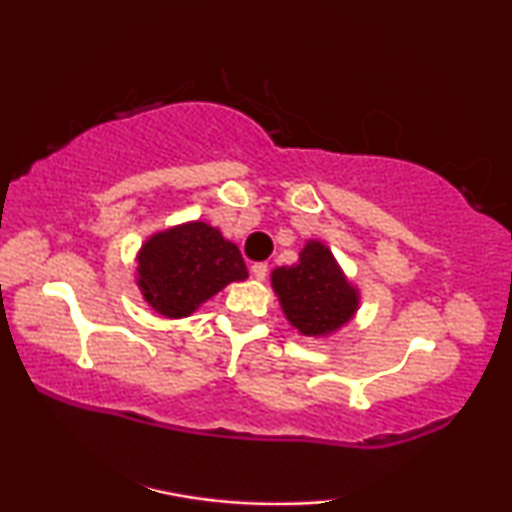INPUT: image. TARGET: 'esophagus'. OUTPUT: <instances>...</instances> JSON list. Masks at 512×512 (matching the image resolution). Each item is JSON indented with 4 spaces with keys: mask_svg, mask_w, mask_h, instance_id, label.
<instances>
[{
    "mask_svg": "<svg viewBox=\"0 0 512 512\" xmlns=\"http://www.w3.org/2000/svg\"><path fill=\"white\" fill-rule=\"evenodd\" d=\"M251 275H254L256 279L268 277V263H254V265H251Z\"/></svg>",
    "mask_w": 512,
    "mask_h": 512,
    "instance_id": "esophagus-1",
    "label": "esophagus"
}]
</instances>
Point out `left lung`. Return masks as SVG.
Here are the masks:
<instances>
[{
    "label": "left lung",
    "instance_id": "obj_1",
    "mask_svg": "<svg viewBox=\"0 0 512 512\" xmlns=\"http://www.w3.org/2000/svg\"><path fill=\"white\" fill-rule=\"evenodd\" d=\"M284 317L307 338H328L347 326L359 310V289L349 282L333 251L321 240H307L296 265L270 275Z\"/></svg>",
    "mask_w": 512,
    "mask_h": 512
}]
</instances>
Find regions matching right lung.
I'll list each match as a JSON object with an SVG mask.
<instances>
[{
  "mask_svg": "<svg viewBox=\"0 0 512 512\" xmlns=\"http://www.w3.org/2000/svg\"><path fill=\"white\" fill-rule=\"evenodd\" d=\"M137 286L153 312L184 319L230 282L249 277L235 242L205 221L158 230L137 251Z\"/></svg>",
  "mask_w": 512,
  "mask_h": 512,
  "instance_id": "add662e5",
  "label": "right lung"
}]
</instances>
